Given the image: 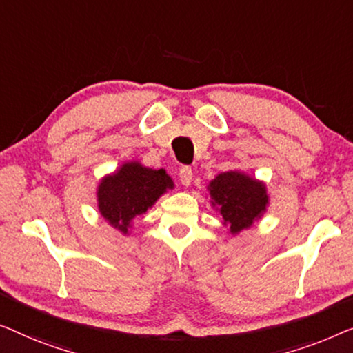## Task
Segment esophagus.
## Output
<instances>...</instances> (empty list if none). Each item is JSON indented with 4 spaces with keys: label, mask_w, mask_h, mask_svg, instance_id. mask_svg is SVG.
I'll return each mask as SVG.
<instances>
[{
    "label": "esophagus",
    "mask_w": 353,
    "mask_h": 353,
    "mask_svg": "<svg viewBox=\"0 0 353 353\" xmlns=\"http://www.w3.org/2000/svg\"><path fill=\"white\" fill-rule=\"evenodd\" d=\"M192 179H193V172L190 166H182L181 170H179V181H181L182 185L185 187L190 185Z\"/></svg>",
    "instance_id": "esophagus-1"
}]
</instances>
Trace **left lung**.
Wrapping results in <instances>:
<instances>
[{
    "instance_id": "left-lung-1",
    "label": "left lung",
    "mask_w": 353,
    "mask_h": 353,
    "mask_svg": "<svg viewBox=\"0 0 353 353\" xmlns=\"http://www.w3.org/2000/svg\"><path fill=\"white\" fill-rule=\"evenodd\" d=\"M210 193L230 232L238 233L248 228L265 211L269 198L265 187L241 172L230 171L219 174L210 183Z\"/></svg>"
}]
</instances>
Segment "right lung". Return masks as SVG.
<instances>
[{
	"label": "right lung",
	"mask_w": 353,
	"mask_h": 353,
	"mask_svg": "<svg viewBox=\"0 0 353 353\" xmlns=\"http://www.w3.org/2000/svg\"><path fill=\"white\" fill-rule=\"evenodd\" d=\"M168 188H172V181L163 170L126 163L113 176L102 179L97 192L99 210L113 227L128 233L129 222L143 214Z\"/></svg>",
	"instance_id": "add662e5"
}]
</instances>
